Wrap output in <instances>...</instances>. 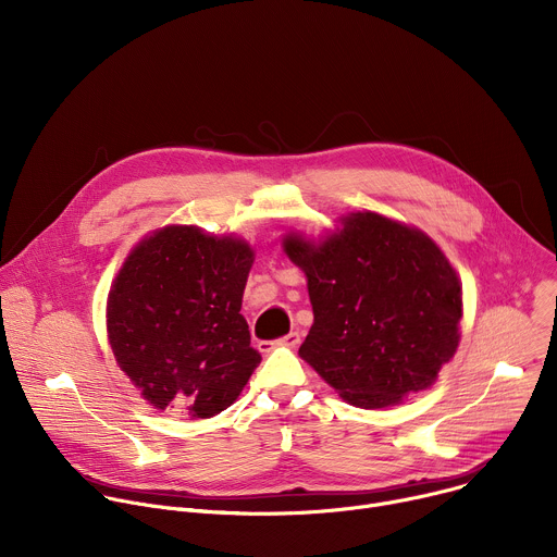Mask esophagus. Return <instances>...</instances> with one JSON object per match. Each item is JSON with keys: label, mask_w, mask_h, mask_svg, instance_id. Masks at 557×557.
Masks as SVG:
<instances>
[{"label": "esophagus", "mask_w": 557, "mask_h": 557, "mask_svg": "<svg viewBox=\"0 0 557 557\" xmlns=\"http://www.w3.org/2000/svg\"><path fill=\"white\" fill-rule=\"evenodd\" d=\"M299 339H301L299 333H288L282 339H277L275 344L273 342H260V346H264V348H271V346H290V348H295L299 344Z\"/></svg>", "instance_id": "1"}]
</instances>
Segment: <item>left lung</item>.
<instances>
[{
    "mask_svg": "<svg viewBox=\"0 0 557 557\" xmlns=\"http://www.w3.org/2000/svg\"><path fill=\"white\" fill-rule=\"evenodd\" d=\"M284 249L314 312L299 355L348 404L387 408L434 383L458 346L462 293L425 233L366 211L322 245L288 235Z\"/></svg>",
    "mask_w": 557,
    "mask_h": 557,
    "instance_id": "left-lung-1",
    "label": "left lung"
}]
</instances>
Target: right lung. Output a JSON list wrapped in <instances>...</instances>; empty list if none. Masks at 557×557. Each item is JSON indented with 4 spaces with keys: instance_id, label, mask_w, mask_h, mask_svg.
Instances as JSON below:
<instances>
[{
    "instance_id": "1",
    "label": "right lung",
    "mask_w": 557,
    "mask_h": 557,
    "mask_svg": "<svg viewBox=\"0 0 557 557\" xmlns=\"http://www.w3.org/2000/svg\"><path fill=\"white\" fill-rule=\"evenodd\" d=\"M253 251L198 226H165L132 251L108 297L121 370L158 410L209 419L260 363L243 308Z\"/></svg>"
}]
</instances>
